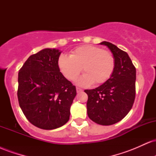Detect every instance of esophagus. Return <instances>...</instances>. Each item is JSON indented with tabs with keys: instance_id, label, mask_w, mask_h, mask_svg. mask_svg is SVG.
I'll return each mask as SVG.
<instances>
[{
	"instance_id": "esophagus-1",
	"label": "esophagus",
	"mask_w": 156,
	"mask_h": 156,
	"mask_svg": "<svg viewBox=\"0 0 156 156\" xmlns=\"http://www.w3.org/2000/svg\"><path fill=\"white\" fill-rule=\"evenodd\" d=\"M82 91H83V90H82L81 89H80V88H76V92H77V93L81 92Z\"/></svg>"
}]
</instances>
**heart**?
<instances>
[{
	"label": "heart",
	"mask_w": 156,
	"mask_h": 156,
	"mask_svg": "<svg viewBox=\"0 0 156 156\" xmlns=\"http://www.w3.org/2000/svg\"><path fill=\"white\" fill-rule=\"evenodd\" d=\"M58 66L63 76L75 81L81 69L83 76L78 80L80 86L104 83L110 79L116 66L115 58L110 51L94 45H83L73 50L69 56L62 55Z\"/></svg>",
	"instance_id": "1"
}]
</instances>
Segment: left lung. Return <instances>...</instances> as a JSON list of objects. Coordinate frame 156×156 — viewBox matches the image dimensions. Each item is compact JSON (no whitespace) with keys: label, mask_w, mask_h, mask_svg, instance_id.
Returning a JSON list of instances; mask_svg holds the SVG:
<instances>
[{"label":"left lung","mask_w":156,"mask_h":156,"mask_svg":"<svg viewBox=\"0 0 156 156\" xmlns=\"http://www.w3.org/2000/svg\"><path fill=\"white\" fill-rule=\"evenodd\" d=\"M115 58L116 66L110 79L94 89L84 92L88 95L87 114L93 122L111 125L124 118L133 106L136 95V68L129 55L108 42H102Z\"/></svg>","instance_id":"left-lung-1"}]
</instances>
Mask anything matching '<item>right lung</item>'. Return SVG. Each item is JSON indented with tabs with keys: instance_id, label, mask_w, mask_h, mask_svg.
<instances>
[{
	"instance_id": "right-lung-1",
	"label": "right lung",
	"mask_w": 156,
	"mask_h": 156,
	"mask_svg": "<svg viewBox=\"0 0 156 156\" xmlns=\"http://www.w3.org/2000/svg\"><path fill=\"white\" fill-rule=\"evenodd\" d=\"M62 53L45 48L30 55L18 73L17 98L23 114L32 125L53 130L67 122L76 89L58 66Z\"/></svg>"
}]
</instances>
